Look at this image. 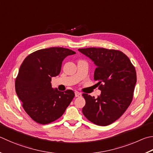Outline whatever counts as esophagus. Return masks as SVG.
Listing matches in <instances>:
<instances>
[{"label":"esophagus","mask_w":153,"mask_h":153,"mask_svg":"<svg viewBox=\"0 0 153 153\" xmlns=\"http://www.w3.org/2000/svg\"><path fill=\"white\" fill-rule=\"evenodd\" d=\"M75 96H76V97H80V96H82V94L78 92V91H76V92H75Z\"/></svg>","instance_id":"1"}]
</instances>
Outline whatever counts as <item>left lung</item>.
<instances>
[{"instance_id": "left-lung-1", "label": "left lung", "mask_w": 153, "mask_h": 153, "mask_svg": "<svg viewBox=\"0 0 153 153\" xmlns=\"http://www.w3.org/2000/svg\"><path fill=\"white\" fill-rule=\"evenodd\" d=\"M78 51L96 65L94 78L101 90L97 98L83 94L85 100L83 114L94 124L108 126L118 120L131 103L137 83L135 68L129 58L118 50L89 48Z\"/></svg>"}]
</instances>
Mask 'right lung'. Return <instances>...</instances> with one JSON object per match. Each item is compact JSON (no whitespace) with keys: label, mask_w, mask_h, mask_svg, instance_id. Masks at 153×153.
I'll use <instances>...</instances> for the list:
<instances>
[{"label":"right lung","mask_w":153,"mask_h":153,"mask_svg":"<svg viewBox=\"0 0 153 153\" xmlns=\"http://www.w3.org/2000/svg\"><path fill=\"white\" fill-rule=\"evenodd\" d=\"M76 52L67 48L38 50L22 63L15 90L25 112L36 123H51L60 118L74 98V91H60L51 86V77L59 74L63 59Z\"/></svg>","instance_id":"right-lung-1"}]
</instances>
